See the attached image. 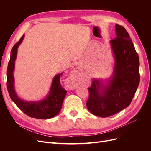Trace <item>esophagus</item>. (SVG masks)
<instances>
[{
    "mask_svg": "<svg viewBox=\"0 0 151 151\" xmlns=\"http://www.w3.org/2000/svg\"><path fill=\"white\" fill-rule=\"evenodd\" d=\"M77 88V85L76 84L74 83V81H71L70 83L68 84V88L70 89H75Z\"/></svg>",
    "mask_w": 151,
    "mask_h": 151,
    "instance_id": "esophagus-1",
    "label": "esophagus"
}]
</instances>
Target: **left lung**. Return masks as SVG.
<instances>
[{
  "label": "left lung",
  "instance_id": "1",
  "mask_svg": "<svg viewBox=\"0 0 151 151\" xmlns=\"http://www.w3.org/2000/svg\"><path fill=\"white\" fill-rule=\"evenodd\" d=\"M115 31V38L110 40L115 61L112 77L107 84L94 79L88 88L86 106L93 115L103 118L129 106L140 83L139 58L130 36L118 24Z\"/></svg>",
  "mask_w": 151,
  "mask_h": 151
}]
</instances>
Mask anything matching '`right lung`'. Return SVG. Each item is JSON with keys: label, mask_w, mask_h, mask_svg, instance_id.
Listing matches in <instances>:
<instances>
[{"label": "right lung", "mask_w": 151, "mask_h": 151, "mask_svg": "<svg viewBox=\"0 0 151 151\" xmlns=\"http://www.w3.org/2000/svg\"><path fill=\"white\" fill-rule=\"evenodd\" d=\"M24 35L19 41L14 45L11 52L10 60L7 70V87L9 94L16 106L28 116L38 119H48L56 116L60 112L67 91L60 83V77L63 73L53 77L52 83L47 96L38 101H26L17 96L14 86L13 72L15 67V60L19 45L23 40Z\"/></svg>", "instance_id": "obj_1"}]
</instances>
